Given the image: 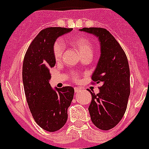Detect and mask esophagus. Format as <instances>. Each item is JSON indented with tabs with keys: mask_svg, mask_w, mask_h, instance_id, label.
<instances>
[{
	"mask_svg": "<svg viewBox=\"0 0 149 149\" xmlns=\"http://www.w3.org/2000/svg\"><path fill=\"white\" fill-rule=\"evenodd\" d=\"M81 90V89L79 88V87H74V92H75L76 93H79Z\"/></svg>",
	"mask_w": 149,
	"mask_h": 149,
	"instance_id": "obj_1",
	"label": "esophagus"
}]
</instances>
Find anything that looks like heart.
<instances>
[{"label": "heart", "mask_w": 149, "mask_h": 149, "mask_svg": "<svg viewBox=\"0 0 149 149\" xmlns=\"http://www.w3.org/2000/svg\"><path fill=\"white\" fill-rule=\"evenodd\" d=\"M72 43L77 49L79 50L82 56L86 55V54H91L93 53L92 45L90 43L87 38H74L72 40ZM65 50V44L62 40H57L55 42L53 47V53L54 56L56 61H59L62 57V54ZM74 80H77V75L76 74H72Z\"/></svg>", "instance_id": "obj_1"}]
</instances>
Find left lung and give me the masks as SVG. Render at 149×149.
Wrapping results in <instances>:
<instances>
[{"instance_id":"1","label":"left lung","mask_w":149,"mask_h":149,"mask_svg":"<svg viewBox=\"0 0 149 149\" xmlns=\"http://www.w3.org/2000/svg\"><path fill=\"white\" fill-rule=\"evenodd\" d=\"M80 31L93 35L100 44V57L92 74L101 84L100 93L92 95L88 108L91 120L100 130H109L120 121L127 109L130 89V68L124 49L106 29L83 28Z\"/></svg>"}]
</instances>
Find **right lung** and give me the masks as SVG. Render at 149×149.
I'll return each mask as SVG.
<instances>
[{"label":"right lung","mask_w":149,"mask_h":149,"mask_svg":"<svg viewBox=\"0 0 149 149\" xmlns=\"http://www.w3.org/2000/svg\"><path fill=\"white\" fill-rule=\"evenodd\" d=\"M71 31L72 29L61 27L42 30L24 58L22 81L28 105L35 122L48 132L57 131L65 124L67 110L73 100V87L53 89L49 83V68L56 64L53 45L59 37Z\"/></svg>","instance_id":"add662e5"}]
</instances>
